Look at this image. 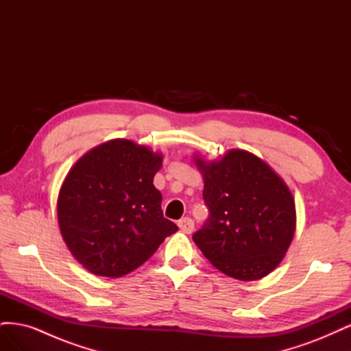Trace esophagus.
Instances as JSON below:
<instances>
[{
	"instance_id": "1",
	"label": "esophagus",
	"mask_w": 351,
	"mask_h": 351,
	"mask_svg": "<svg viewBox=\"0 0 351 351\" xmlns=\"http://www.w3.org/2000/svg\"><path fill=\"white\" fill-rule=\"evenodd\" d=\"M178 227L183 232H186V234H190V232H192L193 228H195V222H193L192 218L184 217V218L178 221Z\"/></svg>"
}]
</instances>
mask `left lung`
<instances>
[{
  "label": "left lung",
  "mask_w": 351,
  "mask_h": 351,
  "mask_svg": "<svg viewBox=\"0 0 351 351\" xmlns=\"http://www.w3.org/2000/svg\"><path fill=\"white\" fill-rule=\"evenodd\" d=\"M209 215L193 241L217 269L241 281L278 267L295 230L290 189L261 158L232 149L221 161L195 158Z\"/></svg>",
  "instance_id": "obj_1"
}]
</instances>
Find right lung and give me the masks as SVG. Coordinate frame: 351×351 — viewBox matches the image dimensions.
<instances>
[{
  "mask_svg": "<svg viewBox=\"0 0 351 351\" xmlns=\"http://www.w3.org/2000/svg\"><path fill=\"white\" fill-rule=\"evenodd\" d=\"M162 155L132 141L102 143L73 165L57 204L62 239L84 268L117 278L139 268L178 227L164 218L154 176Z\"/></svg>",
  "mask_w": 351,
  "mask_h": 351,
  "instance_id": "1",
  "label": "right lung"
}]
</instances>
